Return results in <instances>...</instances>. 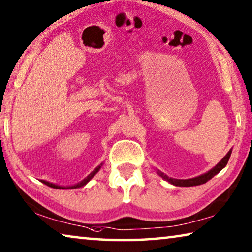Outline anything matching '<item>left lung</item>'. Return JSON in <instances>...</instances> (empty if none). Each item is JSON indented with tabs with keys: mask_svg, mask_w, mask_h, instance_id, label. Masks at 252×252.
<instances>
[{
	"mask_svg": "<svg viewBox=\"0 0 252 252\" xmlns=\"http://www.w3.org/2000/svg\"><path fill=\"white\" fill-rule=\"evenodd\" d=\"M230 155H231V151L227 153V155L225 158H223L220 162H219L216 166L214 168H212L209 172L203 174V175L197 176V177H194V178H189V180H175V178H171V177H167L166 175H164V174L159 173V175H161L163 178H165L166 181H168L173 185H176V186H196V185H200V184H205L206 182H208L209 180H212V178L220 172L223 167L227 165L228 161H229L230 158Z\"/></svg>",
	"mask_w": 252,
	"mask_h": 252,
	"instance_id": "left-lung-1",
	"label": "left lung"
}]
</instances>
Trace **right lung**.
I'll use <instances>...</instances> for the list:
<instances>
[{
    "instance_id": "1",
    "label": "right lung",
    "mask_w": 252,
    "mask_h": 252,
    "mask_svg": "<svg viewBox=\"0 0 252 252\" xmlns=\"http://www.w3.org/2000/svg\"><path fill=\"white\" fill-rule=\"evenodd\" d=\"M102 165V164H101ZM101 165H99L98 167H95L94 168V171H93L91 172L88 176H87L84 181L82 182H80V183H78V184L77 185H74V186H68V187H63V186H58V185H55V184H53V183H49V182H46V181H43V183L44 184H46L47 186H49V187H53V189H78V187H81V186H84L85 184H87V183H88L91 178H93L94 176V174L97 173L99 170H100V167H101Z\"/></svg>"
}]
</instances>
